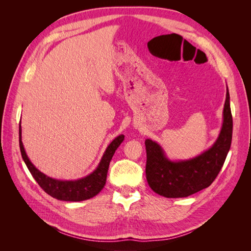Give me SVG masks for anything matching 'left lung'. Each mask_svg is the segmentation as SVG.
Wrapping results in <instances>:
<instances>
[{
  "label": "left lung",
  "mask_w": 251,
  "mask_h": 251,
  "mask_svg": "<svg viewBox=\"0 0 251 251\" xmlns=\"http://www.w3.org/2000/svg\"><path fill=\"white\" fill-rule=\"evenodd\" d=\"M232 138V116L228 88L223 124L211 148L186 160H171L156 141L146 140V175L150 187L165 198H184L208 187L221 171Z\"/></svg>",
  "instance_id": "8db88e82"
}]
</instances>
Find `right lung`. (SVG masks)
Here are the masks:
<instances>
[{
	"mask_svg": "<svg viewBox=\"0 0 251 251\" xmlns=\"http://www.w3.org/2000/svg\"><path fill=\"white\" fill-rule=\"evenodd\" d=\"M19 133L20 149L23 160H24L25 164L27 165L29 172L31 173L32 177L35 179V181L39 183V185L44 189V191L51 197H53V198L69 202L88 200L93 198L97 194H100V192L105 184V181H107V174L111 159L117 148L125 139L124 135L117 136V137L109 144L107 150L104 151V153L101 157V160L100 164L97 165V168L93 171V173L88 175V176L77 180H58L45 175L32 164V162L30 161V159L26 154L24 146H23L21 125L19 128Z\"/></svg>",
	"mask_w": 251,
	"mask_h": 251,
	"instance_id": "1",
	"label": "right lung"
}]
</instances>
